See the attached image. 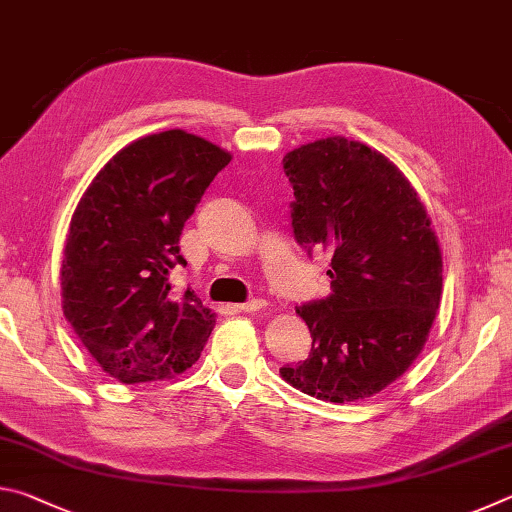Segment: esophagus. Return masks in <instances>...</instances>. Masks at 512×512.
<instances>
[{"instance_id": "obj_1", "label": "esophagus", "mask_w": 512, "mask_h": 512, "mask_svg": "<svg viewBox=\"0 0 512 512\" xmlns=\"http://www.w3.org/2000/svg\"><path fill=\"white\" fill-rule=\"evenodd\" d=\"M264 307H266V300H262V298H250L246 302H241V305H237V309L246 311V314H253V311H259Z\"/></svg>"}]
</instances>
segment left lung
Instances as JSON below:
<instances>
[{"mask_svg":"<svg viewBox=\"0 0 512 512\" xmlns=\"http://www.w3.org/2000/svg\"><path fill=\"white\" fill-rule=\"evenodd\" d=\"M282 164L293 237L332 259V293L296 309L314 341L280 375L318 400L357 402L404 375L424 348L443 293L436 232L404 173L366 144L327 137Z\"/></svg>","mask_w":512,"mask_h":512,"instance_id":"left-lung-1","label":"left lung"}]
</instances>
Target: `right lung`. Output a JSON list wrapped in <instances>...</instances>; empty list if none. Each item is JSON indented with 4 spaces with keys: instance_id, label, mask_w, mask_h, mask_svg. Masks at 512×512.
Segmentation results:
<instances>
[{
    "instance_id": "obj_1",
    "label": "right lung",
    "mask_w": 512,
    "mask_h": 512,
    "mask_svg": "<svg viewBox=\"0 0 512 512\" xmlns=\"http://www.w3.org/2000/svg\"><path fill=\"white\" fill-rule=\"evenodd\" d=\"M228 151L185 131L146 135L121 149L85 189L69 223L63 314L94 361L124 384L192 368L216 316L194 291H171L185 221Z\"/></svg>"
}]
</instances>
